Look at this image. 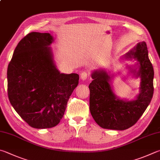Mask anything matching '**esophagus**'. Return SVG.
Here are the masks:
<instances>
[{
    "instance_id": "1",
    "label": "esophagus",
    "mask_w": 160,
    "mask_h": 160,
    "mask_svg": "<svg viewBox=\"0 0 160 160\" xmlns=\"http://www.w3.org/2000/svg\"><path fill=\"white\" fill-rule=\"evenodd\" d=\"M89 76V72L87 71H82V73L80 74V78L82 80H87V78H88Z\"/></svg>"
}]
</instances>
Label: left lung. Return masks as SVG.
I'll return each mask as SVG.
<instances>
[{"label": "left lung", "mask_w": 160, "mask_h": 160, "mask_svg": "<svg viewBox=\"0 0 160 160\" xmlns=\"http://www.w3.org/2000/svg\"><path fill=\"white\" fill-rule=\"evenodd\" d=\"M139 62L137 76H140L141 92L134 101L119 99L110 85L111 77L106 71H94L89 84V110L96 122L103 129L124 130L139 120L150 103L154 92V70L148 57L146 43L139 42L125 55ZM134 72V71H133Z\"/></svg>", "instance_id": "1"}]
</instances>
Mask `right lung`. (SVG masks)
<instances>
[{"label": "right lung", "mask_w": 160, "mask_h": 160, "mask_svg": "<svg viewBox=\"0 0 160 160\" xmlns=\"http://www.w3.org/2000/svg\"><path fill=\"white\" fill-rule=\"evenodd\" d=\"M50 33L31 32L20 40L7 71L8 94L16 112L30 127H55L78 85L76 73H60L52 60Z\"/></svg>", "instance_id": "1"}]
</instances>
